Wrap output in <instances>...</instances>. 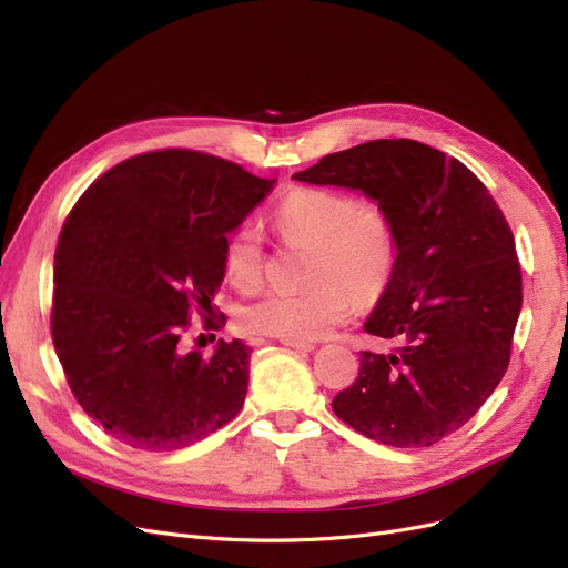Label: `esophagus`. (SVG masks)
<instances>
[{
  "mask_svg": "<svg viewBox=\"0 0 568 568\" xmlns=\"http://www.w3.org/2000/svg\"><path fill=\"white\" fill-rule=\"evenodd\" d=\"M282 346H288V348H296V351H315L317 346L313 341H298V338H280Z\"/></svg>",
  "mask_w": 568,
  "mask_h": 568,
  "instance_id": "34e87169",
  "label": "esophagus"
}]
</instances>
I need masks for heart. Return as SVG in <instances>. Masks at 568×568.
<instances>
[{
	"instance_id": "obj_1",
	"label": "heart",
	"mask_w": 568,
	"mask_h": 568,
	"mask_svg": "<svg viewBox=\"0 0 568 568\" xmlns=\"http://www.w3.org/2000/svg\"><path fill=\"white\" fill-rule=\"evenodd\" d=\"M291 242L313 246L307 291H272L242 313L244 329L263 336L315 341L353 313V294H382L398 263V232L376 203H357L336 189H298L274 211ZM265 242L255 222H242L225 242V274L242 291L263 282Z\"/></svg>"
}]
</instances>
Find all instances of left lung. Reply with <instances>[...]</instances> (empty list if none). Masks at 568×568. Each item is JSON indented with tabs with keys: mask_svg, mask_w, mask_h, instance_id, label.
Here are the masks:
<instances>
[{
	"mask_svg": "<svg viewBox=\"0 0 568 568\" xmlns=\"http://www.w3.org/2000/svg\"><path fill=\"white\" fill-rule=\"evenodd\" d=\"M363 192L390 215L398 263L365 322L393 353H363L336 417L372 440L428 448L455 434L507 372L521 267L503 211L471 170L412 140L329 153L294 175Z\"/></svg>",
	"mask_w": 568,
	"mask_h": 568,
	"instance_id": "obj_1",
	"label": "left lung"
}]
</instances>
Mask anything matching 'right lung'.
<instances>
[{
    "mask_svg": "<svg viewBox=\"0 0 568 568\" xmlns=\"http://www.w3.org/2000/svg\"><path fill=\"white\" fill-rule=\"evenodd\" d=\"M272 186L209 153L165 149L111 168L65 217L51 338L78 403L120 443L180 450L242 409L246 343L220 338L203 357L180 338L192 307L213 313L227 234Z\"/></svg>",
    "mask_w": 568,
    "mask_h": 568,
    "instance_id": "1",
    "label": "right lung"
}]
</instances>
